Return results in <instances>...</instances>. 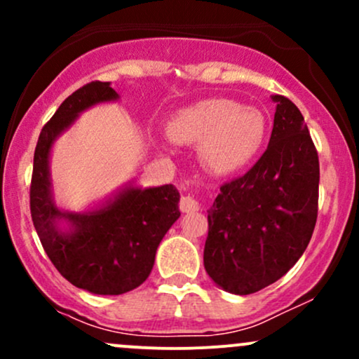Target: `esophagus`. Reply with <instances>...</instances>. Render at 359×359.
<instances>
[{"label":"esophagus","instance_id":"esophagus-1","mask_svg":"<svg viewBox=\"0 0 359 359\" xmlns=\"http://www.w3.org/2000/svg\"><path fill=\"white\" fill-rule=\"evenodd\" d=\"M179 208L182 212H196V211H199L201 204L196 197L189 194V196H182V199H180V203H179Z\"/></svg>","mask_w":359,"mask_h":359}]
</instances>
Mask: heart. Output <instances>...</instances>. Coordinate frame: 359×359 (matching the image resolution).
I'll use <instances>...</instances> for the list:
<instances>
[{
	"label": "heart",
	"instance_id": "obj_1",
	"mask_svg": "<svg viewBox=\"0 0 359 359\" xmlns=\"http://www.w3.org/2000/svg\"><path fill=\"white\" fill-rule=\"evenodd\" d=\"M266 116L253 106L211 97L180 109L167 123V133L182 145L201 143V158L216 174L241 170L259 154L266 138Z\"/></svg>",
	"mask_w": 359,
	"mask_h": 359
}]
</instances>
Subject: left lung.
<instances>
[{"label":"left lung","instance_id":"8db88e82","mask_svg":"<svg viewBox=\"0 0 359 359\" xmlns=\"http://www.w3.org/2000/svg\"><path fill=\"white\" fill-rule=\"evenodd\" d=\"M277 102L269 148L221 185L208 211L204 266L222 290L248 295L282 278L306 251L317 221L319 156L302 113Z\"/></svg>","mask_w":359,"mask_h":359}]
</instances>
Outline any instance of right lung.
<instances>
[{
  "label": "right lung",
  "instance_id": "1",
  "mask_svg": "<svg viewBox=\"0 0 359 359\" xmlns=\"http://www.w3.org/2000/svg\"><path fill=\"white\" fill-rule=\"evenodd\" d=\"M118 97L109 82L93 81L62 102L36 142L30 185L32 221L45 253L62 277L97 295H119L142 285L160 241L180 216V194L172 184L130 185L88 212H64L53 203L48 156L55 138L84 109ZM60 219L69 222V232L58 228Z\"/></svg>",
  "mask_w": 359,
  "mask_h": 359
}]
</instances>
